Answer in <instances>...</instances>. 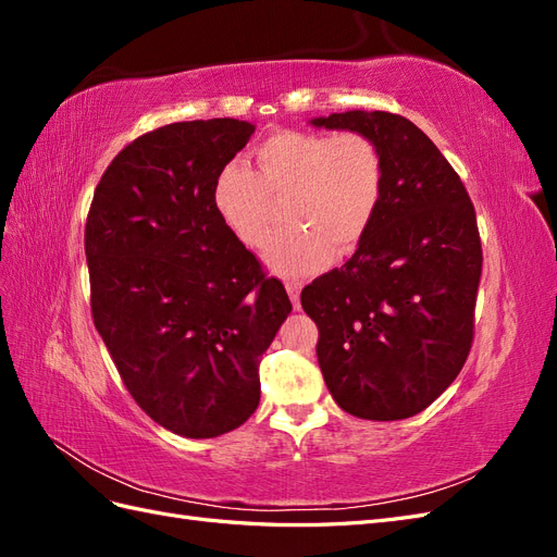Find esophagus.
<instances>
[{"instance_id": "obj_1", "label": "esophagus", "mask_w": 557, "mask_h": 557, "mask_svg": "<svg viewBox=\"0 0 557 557\" xmlns=\"http://www.w3.org/2000/svg\"><path fill=\"white\" fill-rule=\"evenodd\" d=\"M285 290L290 295L293 307L299 309V290H301V283L299 281H285Z\"/></svg>"}]
</instances>
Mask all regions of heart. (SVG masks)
Returning a JSON list of instances; mask_svg holds the SVG:
<instances>
[{"mask_svg": "<svg viewBox=\"0 0 557 557\" xmlns=\"http://www.w3.org/2000/svg\"><path fill=\"white\" fill-rule=\"evenodd\" d=\"M252 172L227 162L213 181V209L244 246L258 248L288 197L293 223L267 244V260L281 274H311L336 252L356 250L372 230L385 190L381 146L362 132L283 129L256 148ZM306 225L301 226L300 223Z\"/></svg>", "mask_w": 557, "mask_h": 557, "instance_id": "heart-1", "label": "heart"}]
</instances>
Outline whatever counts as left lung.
<instances>
[{
    "mask_svg": "<svg viewBox=\"0 0 557 557\" xmlns=\"http://www.w3.org/2000/svg\"><path fill=\"white\" fill-rule=\"evenodd\" d=\"M372 137L385 160L381 211L352 258L301 290L320 372L364 420L428 409L474 342L483 250L465 183L423 129L391 111L315 117Z\"/></svg>",
    "mask_w": 557,
    "mask_h": 557,
    "instance_id": "obj_1",
    "label": "left lung"
}]
</instances>
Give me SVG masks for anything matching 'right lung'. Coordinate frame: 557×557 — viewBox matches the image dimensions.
<instances>
[{
  "label": "right lung",
  "mask_w": 557,
  "mask_h": 557,
  "mask_svg": "<svg viewBox=\"0 0 557 557\" xmlns=\"http://www.w3.org/2000/svg\"><path fill=\"white\" fill-rule=\"evenodd\" d=\"M252 132L237 117L146 132L107 166L88 211L95 327L134 401L190 440L258 409L260 358L293 311L213 209L215 174Z\"/></svg>",
  "instance_id": "1"
}]
</instances>
